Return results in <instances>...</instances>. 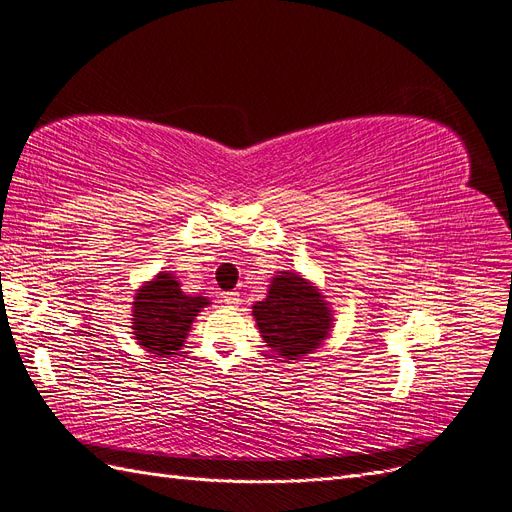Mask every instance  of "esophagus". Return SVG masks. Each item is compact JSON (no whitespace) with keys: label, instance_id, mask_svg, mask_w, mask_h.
I'll list each match as a JSON object with an SVG mask.
<instances>
[{"label":"esophagus","instance_id":"34e87169","mask_svg":"<svg viewBox=\"0 0 512 512\" xmlns=\"http://www.w3.org/2000/svg\"><path fill=\"white\" fill-rule=\"evenodd\" d=\"M223 302L230 304V306H236V304L241 302V293H239V291H228V293H223Z\"/></svg>","mask_w":512,"mask_h":512}]
</instances>
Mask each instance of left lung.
<instances>
[{
  "label": "left lung",
  "instance_id": "left-lung-1",
  "mask_svg": "<svg viewBox=\"0 0 512 512\" xmlns=\"http://www.w3.org/2000/svg\"><path fill=\"white\" fill-rule=\"evenodd\" d=\"M254 317L263 339L280 356L295 360L310 354L330 330V308L297 273L273 278L265 302H256Z\"/></svg>",
  "mask_w": 512,
  "mask_h": 512
}]
</instances>
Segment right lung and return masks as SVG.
<instances>
[{
    "label": "right lung",
    "mask_w": 512,
    "mask_h": 512,
    "mask_svg": "<svg viewBox=\"0 0 512 512\" xmlns=\"http://www.w3.org/2000/svg\"><path fill=\"white\" fill-rule=\"evenodd\" d=\"M206 304V297L184 295L171 273H158L156 280L143 286L134 299L132 330L136 341L152 354H173L182 347L199 308Z\"/></svg>",
    "instance_id": "1"
}]
</instances>
